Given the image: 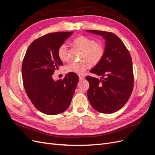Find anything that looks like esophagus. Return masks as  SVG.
Instances as JSON below:
<instances>
[{
	"label": "esophagus",
	"mask_w": 155,
	"mask_h": 155,
	"mask_svg": "<svg viewBox=\"0 0 155 155\" xmlns=\"http://www.w3.org/2000/svg\"><path fill=\"white\" fill-rule=\"evenodd\" d=\"M78 76H79V80H80V81L83 80V79L85 78V76H83V75H79Z\"/></svg>",
	"instance_id": "34e87169"
}]
</instances>
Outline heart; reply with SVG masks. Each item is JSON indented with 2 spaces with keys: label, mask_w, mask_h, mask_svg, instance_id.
Instances as JSON below:
<instances>
[{
  "label": "heart",
  "mask_w": 155,
  "mask_h": 155,
  "mask_svg": "<svg viewBox=\"0 0 155 155\" xmlns=\"http://www.w3.org/2000/svg\"><path fill=\"white\" fill-rule=\"evenodd\" d=\"M74 46L81 50L80 58H84L78 61H72L67 66V71L70 73L83 74L90 67L96 65L104 58L105 50L103 45L95 43L94 41L87 37L79 35L72 40ZM58 58L62 61H67L68 59V51L65 44L61 45L57 51Z\"/></svg>",
  "instance_id": "b5f03b06"
}]
</instances>
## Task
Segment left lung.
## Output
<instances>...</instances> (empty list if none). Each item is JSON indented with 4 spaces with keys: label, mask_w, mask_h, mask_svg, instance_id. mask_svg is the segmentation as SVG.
Wrapping results in <instances>:
<instances>
[{
    "label": "left lung",
    "mask_w": 155,
    "mask_h": 155,
    "mask_svg": "<svg viewBox=\"0 0 155 155\" xmlns=\"http://www.w3.org/2000/svg\"><path fill=\"white\" fill-rule=\"evenodd\" d=\"M105 39L104 58L91 72L101 76H87L90 84L87 91L89 102L96 110L110 114L120 110L127 102L134 85L132 59L129 51L113 33L86 30Z\"/></svg>",
    "instance_id": "left-lung-1"
}]
</instances>
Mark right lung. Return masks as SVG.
Here are the masks:
<instances>
[{
  "label": "right lung",
  "instance_id": "add662e5",
  "mask_svg": "<svg viewBox=\"0 0 155 155\" xmlns=\"http://www.w3.org/2000/svg\"><path fill=\"white\" fill-rule=\"evenodd\" d=\"M72 31L55 32L33 41L22 64L23 85L27 96L37 110L48 115L66 110L71 103L79 81L76 74L68 73L63 80L55 81L52 75L63 66L58 58L59 46Z\"/></svg>",
  "mask_w": 155,
  "mask_h": 155
}]
</instances>
